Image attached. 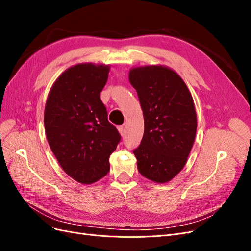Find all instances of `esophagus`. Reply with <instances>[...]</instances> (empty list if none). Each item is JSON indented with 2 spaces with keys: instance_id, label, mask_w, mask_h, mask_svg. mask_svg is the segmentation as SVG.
Segmentation results:
<instances>
[{
  "instance_id": "esophagus-1",
  "label": "esophagus",
  "mask_w": 251,
  "mask_h": 251,
  "mask_svg": "<svg viewBox=\"0 0 251 251\" xmlns=\"http://www.w3.org/2000/svg\"><path fill=\"white\" fill-rule=\"evenodd\" d=\"M118 131H119V133H120V135H121V136H124V135H125V133H126L125 126H118Z\"/></svg>"
}]
</instances>
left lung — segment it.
Returning <instances> with one entry per match:
<instances>
[{
  "label": "left lung",
  "mask_w": 251,
  "mask_h": 251,
  "mask_svg": "<svg viewBox=\"0 0 251 251\" xmlns=\"http://www.w3.org/2000/svg\"><path fill=\"white\" fill-rule=\"evenodd\" d=\"M143 112L144 132L133 153L143 177L157 183L172 180L184 168L196 137L193 97L179 75L161 66L130 71Z\"/></svg>",
  "instance_id": "left-lung-1"
}]
</instances>
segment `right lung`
Masks as SVG:
<instances>
[{
    "mask_svg": "<svg viewBox=\"0 0 251 251\" xmlns=\"http://www.w3.org/2000/svg\"><path fill=\"white\" fill-rule=\"evenodd\" d=\"M109 67L79 64L66 70L53 85L45 108L49 146L62 169L83 184L110 171L109 159L121 136L108 120L100 92Z\"/></svg>",
    "mask_w": 251,
    "mask_h": 251,
    "instance_id": "1",
    "label": "right lung"
}]
</instances>
